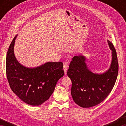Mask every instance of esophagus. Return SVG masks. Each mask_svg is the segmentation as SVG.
I'll return each mask as SVG.
<instances>
[{
	"label": "esophagus",
	"mask_w": 126,
	"mask_h": 126,
	"mask_svg": "<svg viewBox=\"0 0 126 126\" xmlns=\"http://www.w3.org/2000/svg\"><path fill=\"white\" fill-rule=\"evenodd\" d=\"M68 69V63L67 62H63V69L64 71L65 74L67 73V70Z\"/></svg>",
	"instance_id": "obj_1"
}]
</instances>
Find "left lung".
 Instances as JSON below:
<instances>
[{
  "label": "left lung",
  "mask_w": 126,
  "mask_h": 126,
  "mask_svg": "<svg viewBox=\"0 0 126 126\" xmlns=\"http://www.w3.org/2000/svg\"><path fill=\"white\" fill-rule=\"evenodd\" d=\"M108 42L112 51V61L108 71L102 74H94L88 69L83 56H74L69 66L67 75L72 80L71 95L81 107L89 108L103 102L114 86L118 73L116 50Z\"/></svg>",
  "instance_id": "1"
}]
</instances>
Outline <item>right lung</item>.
I'll list each match as a JSON object with an SVG mask.
<instances>
[{
  "mask_svg": "<svg viewBox=\"0 0 126 126\" xmlns=\"http://www.w3.org/2000/svg\"><path fill=\"white\" fill-rule=\"evenodd\" d=\"M14 39L6 58V73L10 88L23 102L39 106L48 100L58 80L64 76L63 63L47 62L39 67L28 68L16 61L14 53Z\"/></svg>",
  "mask_w": 126,
  "mask_h": 126,
  "instance_id": "add662e5",
  "label": "right lung"
}]
</instances>
